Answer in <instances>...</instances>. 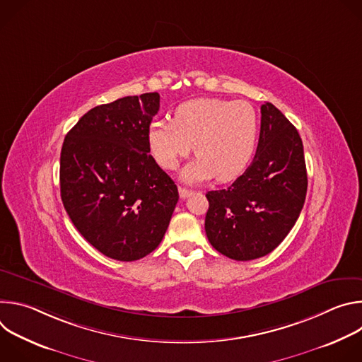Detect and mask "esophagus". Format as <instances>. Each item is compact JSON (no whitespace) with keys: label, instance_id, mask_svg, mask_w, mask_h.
Instances as JSON below:
<instances>
[{"label":"esophagus","instance_id":"esophagus-1","mask_svg":"<svg viewBox=\"0 0 362 362\" xmlns=\"http://www.w3.org/2000/svg\"><path fill=\"white\" fill-rule=\"evenodd\" d=\"M179 194H180L182 199H186V197H189V196L193 194V190H189V189H186V187L179 186Z\"/></svg>","mask_w":362,"mask_h":362}]
</instances>
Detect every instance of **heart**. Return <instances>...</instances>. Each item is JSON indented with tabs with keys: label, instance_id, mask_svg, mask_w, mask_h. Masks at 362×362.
<instances>
[{
	"label": "heart",
	"instance_id": "b5f03b06",
	"mask_svg": "<svg viewBox=\"0 0 362 362\" xmlns=\"http://www.w3.org/2000/svg\"><path fill=\"white\" fill-rule=\"evenodd\" d=\"M259 122L247 101L196 98L180 105L173 122L154 120L148 127V147L165 169H175L193 150L197 159L182 172L186 182L216 177L228 182L247 166Z\"/></svg>",
	"mask_w": 362,
	"mask_h": 362
}]
</instances>
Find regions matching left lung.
I'll use <instances>...</instances> for the list:
<instances>
[{"instance_id":"obj_1","label":"left lung","mask_w":362,"mask_h":362,"mask_svg":"<svg viewBox=\"0 0 362 362\" xmlns=\"http://www.w3.org/2000/svg\"><path fill=\"white\" fill-rule=\"evenodd\" d=\"M306 187L299 133L272 103H265L250 166L228 189L206 193L204 230L211 245L235 261L271 253L299 218Z\"/></svg>"}]
</instances>
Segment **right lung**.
<instances>
[{
  "label": "right lung",
  "mask_w": 362,
  "mask_h": 362,
  "mask_svg": "<svg viewBox=\"0 0 362 362\" xmlns=\"http://www.w3.org/2000/svg\"><path fill=\"white\" fill-rule=\"evenodd\" d=\"M159 107V93L97 106L63 143L64 209L81 236L116 261H137L156 249L179 200L177 186L148 154Z\"/></svg>",
  "instance_id": "right-lung-1"
}]
</instances>
